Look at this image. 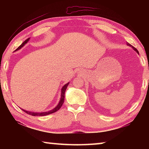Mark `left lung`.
I'll list each match as a JSON object with an SVG mask.
<instances>
[{
    "label": "left lung",
    "mask_w": 149,
    "mask_h": 149,
    "mask_svg": "<svg viewBox=\"0 0 149 149\" xmlns=\"http://www.w3.org/2000/svg\"><path fill=\"white\" fill-rule=\"evenodd\" d=\"M127 45H129V46H130V47H132L133 48V50H135V51H136V52H137V53L139 54V51H138V50H137V49H135V48L134 47H133V46H132V45H130V43H128V42H127Z\"/></svg>",
    "instance_id": "1"
}]
</instances>
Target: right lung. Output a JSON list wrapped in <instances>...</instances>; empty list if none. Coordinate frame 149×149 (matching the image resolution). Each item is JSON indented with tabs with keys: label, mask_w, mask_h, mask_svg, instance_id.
Masks as SVG:
<instances>
[{
	"label": "right lung",
	"mask_w": 149,
	"mask_h": 149,
	"mask_svg": "<svg viewBox=\"0 0 149 149\" xmlns=\"http://www.w3.org/2000/svg\"><path fill=\"white\" fill-rule=\"evenodd\" d=\"M29 39L30 38L27 39L26 41H25L24 42H23V43H22L21 45H20L19 47H17V49L16 50H19L22 47H23L24 45H26L27 42H28ZM68 85H69V83H68V84H65L64 86L62 87V90H61V98H60V101H59V103H58V105L56 106V107H55L54 108H53V109H52V110H50V111H48V112H31V111L25 110L24 109H22V110L24 111V112H26V113H27V114H28L29 115H31V116H47V115L52 114V113L56 112V111L58 110L60 108H61V107H62V104H63V103H64V102L65 91V90H66L67 87H68Z\"/></svg>",
	"instance_id": "obj_1"
}]
</instances>
